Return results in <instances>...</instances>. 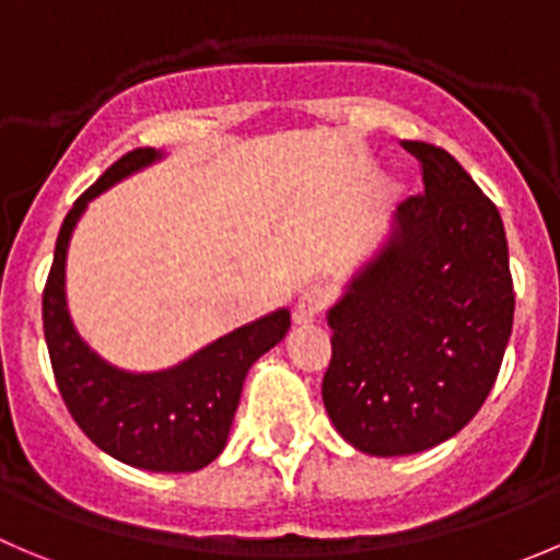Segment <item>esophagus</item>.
<instances>
[{"label": "esophagus", "instance_id": "34e87169", "mask_svg": "<svg viewBox=\"0 0 560 560\" xmlns=\"http://www.w3.org/2000/svg\"><path fill=\"white\" fill-rule=\"evenodd\" d=\"M327 305H329V291L322 289V285H311V289L302 291L300 300H296L294 322L296 324L316 322V318L327 311Z\"/></svg>", "mask_w": 560, "mask_h": 560}]
</instances>
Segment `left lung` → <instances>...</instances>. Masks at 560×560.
Wrapping results in <instances>:
<instances>
[{
  "mask_svg": "<svg viewBox=\"0 0 560 560\" xmlns=\"http://www.w3.org/2000/svg\"><path fill=\"white\" fill-rule=\"evenodd\" d=\"M423 195L329 307V420L371 456H407L459 434L487 401L514 324L509 244L494 203L443 148L404 142Z\"/></svg>",
  "mask_w": 560,
  "mask_h": 560,
  "instance_id": "obj_1",
  "label": "left lung"
}]
</instances>
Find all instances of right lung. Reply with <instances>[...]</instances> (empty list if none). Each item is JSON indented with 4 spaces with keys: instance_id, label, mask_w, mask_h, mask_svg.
<instances>
[{
    "instance_id": "right-lung-1",
    "label": "right lung",
    "mask_w": 560,
    "mask_h": 560,
    "mask_svg": "<svg viewBox=\"0 0 560 560\" xmlns=\"http://www.w3.org/2000/svg\"><path fill=\"white\" fill-rule=\"evenodd\" d=\"M159 159L162 151L156 148L129 151L68 211L44 289V332L62 401L104 454L140 470L195 472L222 454L247 371L285 338L291 313L280 307L255 318L184 363L153 374L115 369L84 343L66 300V258L73 228L93 197Z\"/></svg>"
}]
</instances>
